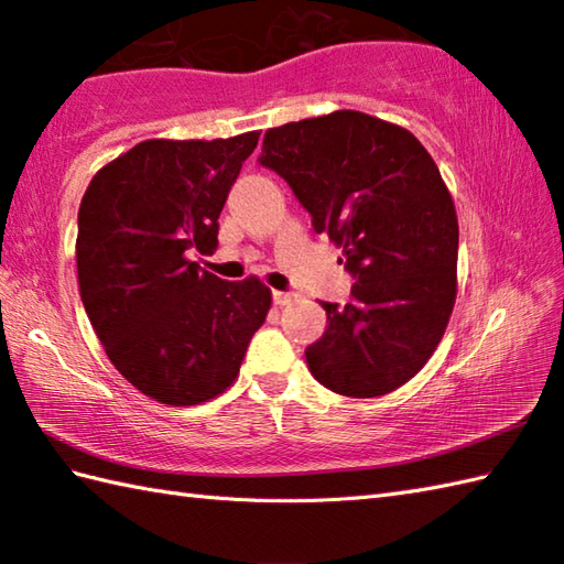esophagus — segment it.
Masks as SVG:
<instances>
[{"instance_id": "obj_1", "label": "esophagus", "mask_w": 564, "mask_h": 564, "mask_svg": "<svg viewBox=\"0 0 564 564\" xmlns=\"http://www.w3.org/2000/svg\"><path fill=\"white\" fill-rule=\"evenodd\" d=\"M295 293H283V291H273V303L279 305V307H285V305H291V303H295Z\"/></svg>"}]
</instances>
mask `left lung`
<instances>
[{"instance_id": "1", "label": "left lung", "mask_w": 564, "mask_h": 564, "mask_svg": "<svg viewBox=\"0 0 564 564\" xmlns=\"http://www.w3.org/2000/svg\"><path fill=\"white\" fill-rule=\"evenodd\" d=\"M259 162L281 174L341 249L351 303H322L310 373L346 398H380L436 351L458 293V215L410 130L361 111L269 128Z\"/></svg>"}]
</instances>
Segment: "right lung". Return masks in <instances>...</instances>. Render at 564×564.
<instances>
[{
    "mask_svg": "<svg viewBox=\"0 0 564 564\" xmlns=\"http://www.w3.org/2000/svg\"><path fill=\"white\" fill-rule=\"evenodd\" d=\"M259 130L142 140L94 174L79 203L77 279L104 351L130 386L172 406L232 386L271 291L191 261L218 247V218Z\"/></svg>",
    "mask_w": 564,
    "mask_h": 564,
    "instance_id": "1",
    "label": "right lung"
}]
</instances>
